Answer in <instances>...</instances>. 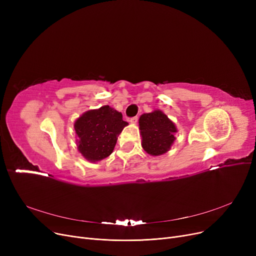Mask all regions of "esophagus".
<instances>
[{
	"label": "esophagus",
	"mask_w": 256,
	"mask_h": 256,
	"mask_svg": "<svg viewBox=\"0 0 256 256\" xmlns=\"http://www.w3.org/2000/svg\"><path fill=\"white\" fill-rule=\"evenodd\" d=\"M130 124H136L138 122V116H135V117H132V118L130 119Z\"/></svg>",
	"instance_id": "34e87169"
}]
</instances>
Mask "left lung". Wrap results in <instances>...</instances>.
Returning a JSON list of instances; mask_svg holds the SVG:
<instances>
[{"label": "left lung", "mask_w": 256, "mask_h": 256, "mask_svg": "<svg viewBox=\"0 0 256 256\" xmlns=\"http://www.w3.org/2000/svg\"><path fill=\"white\" fill-rule=\"evenodd\" d=\"M139 126L142 135V147L152 156H160L167 152L176 140V126L160 111L141 115Z\"/></svg>", "instance_id": "1"}]
</instances>
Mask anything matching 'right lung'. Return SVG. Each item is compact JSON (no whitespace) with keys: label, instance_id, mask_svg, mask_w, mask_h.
Listing matches in <instances>:
<instances>
[{"label":"right lung","instance_id":"add662e5","mask_svg":"<svg viewBox=\"0 0 256 256\" xmlns=\"http://www.w3.org/2000/svg\"><path fill=\"white\" fill-rule=\"evenodd\" d=\"M126 126L122 114L109 106L84 113L74 124L80 152L91 162L109 156Z\"/></svg>","mask_w":256,"mask_h":256}]
</instances>
